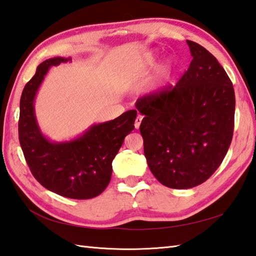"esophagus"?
<instances>
[{
  "label": "esophagus",
  "instance_id": "esophagus-1",
  "mask_svg": "<svg viewBox=\"0 0 256 256\" xmlns=\"http://www.w3.org/2000/svg\"><path fill=\"white\" fill-rule=\"evenodd\" d=\"M142 116L141 115H138V118H136V120H135V123H134V126H135V128H140V125H141V122H142Z\"/></svg>",
  "mask_w": 256,
  "mask_h": 256
}]
</instances>
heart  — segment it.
<instances>
[{"instance_id": "heart-1", "label": "heart", "mask_w": 256, "mask_h": 256, "mask_svg": "<svg viewBox=\"0 0 256 256\" xmlns=\"http://www.w3.org/2000/svg\"><path fill=\"white\" fill-rule=\"evenodd\" d=\"M155 61H156V55L155 54L148 55V56L145 58V68L151 66V65H153L155 63ZM168 68H171V65H168Z\"/></svg>"}]
</instances>
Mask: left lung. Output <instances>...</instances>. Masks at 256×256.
I'll return each mask as SVG.
<instances>
[{"instance_id": "8db88e82", "label": "left lung", "mask_w": 256, "mask_h": 256, "mask_svg": "<svg viewBox=\"0 0 256 256\" xmlns=\"http://www.w3.org/2000/svg\"><path fill=\"white\" fill-rule=\"evenodd\" d=\"M192 61L175 86L138 100L148 165L160 183L191 188L221 165L232 141L235 94L213 55L186 41Z\"/></svg>"}]
</instances>
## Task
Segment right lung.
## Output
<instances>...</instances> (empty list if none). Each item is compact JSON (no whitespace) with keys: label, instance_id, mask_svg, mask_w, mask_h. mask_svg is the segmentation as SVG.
Masks as SVG:
<instances>
[{"label":"right lung","instance_id":"add662e5","mask_svg":"<svg viewBox=\"0 0 256 256\" xmlns=\"http://www.w3.org/2000/svg\"><path fill=\"white\" fill-rule=\"evenodd\" d=\"M52 58L38 65L20 101L18 138L30 170L38 183L61 196L88 200L101 194L111 181L112 162L134 128L138 112L130 110L112 121L92 124L81 135L55 142L42 133L34 102L50 68L71 62Z\"/></svg>","mask_w":256,"mask_h":256}]
</instances>
